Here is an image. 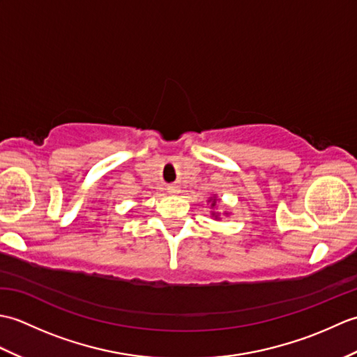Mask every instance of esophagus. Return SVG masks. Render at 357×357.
Here are the masks:
<instances>
[{"label":"esophagus","mask_w":357,"mask_h":357,"mask_svg":"<svg viewBox=\"0 0 357 357\" xmlns=\"http://www.w3.org/2000/svg\"><path fill=\"white\" fill-rule=\"evenodd\" d=\"M169 192H170V195H178L179 193V188L176 185H170L169 187Z\"/></svg>","instance_id":"obj_1"}]
</instances>
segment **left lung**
I'll return each mask as SVG.
<instances>
[{
    "label": "left lung",
    "instance_id": "8db88e82",
    "mask_svg": "<svg viewBox=\"0 0 357 357\" xmlns=\"http://www.w3.org/2000/svg\"><path fill=\"white\" fill-rule=\"evenodd\" d=\"M210 201H211V207H215V206H216V199H210ZM211 215L215 216V219H219V215H218V213H211Z\"/></svg>",
    "mask_w": 357,
    "mask_h": 357
}]
</instances>
